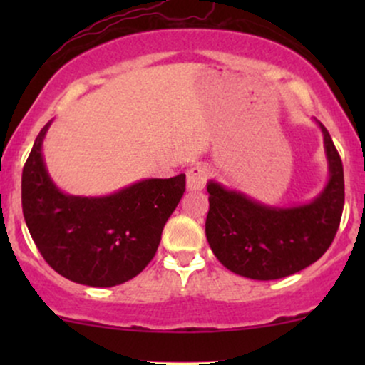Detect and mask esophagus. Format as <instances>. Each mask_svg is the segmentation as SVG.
<instances>
[{
	"mask_svg": "<svg viewBox=\"0 0 365 365\" xmlns=\"http://www.w3.org/2000/svg\"><path fill=\"white\" fill-rule=\"evenodd\" d=\"M209 170L204 165H194L187 170V190L199 192L206 185Z\"/></svg>",
	"mask_w": 365,
	"mask_h": 365,
	"instance_id": "esophagus-1",
	"label": "esophagus"
}]
</instances>
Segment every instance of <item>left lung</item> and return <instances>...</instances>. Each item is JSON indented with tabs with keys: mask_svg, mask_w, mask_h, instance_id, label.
I'll use <instances>...</instances> for the list:
<instances>
[{
	"mask_svg": "<svg viewBox=\"0 0 365 365\" xmlns=\"http://www.w3.org/2000/svg\"><path fill=\"white\" fill-rule=\"evenodd\" d=\"M316 120V118H314ZM328 182L305 204L271 206L209 180L206 237L226 269L250 279H279L305 269L328 250L340 226L345 182L340 154L321 121Z\"/></svg>",
	"mask_w": 365,
	"mask_h": 365,
	"instance_id": "obj_1",
	"label": "left lung"
}]
</instances>
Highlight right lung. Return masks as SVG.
<instances>
[{
	"label": "right lung",
	"mask_w": 365,
	"mask_h": 365,
	"mask_svg": "<svg viewBox=\"0 0 365 365\" xmlns=\"http://www.w3.org/2000/svg\"><path fill=\"white\" fill-rule=\"evenodd\" d=\"M34 142L22 173V209L46 262L87 287H116L137 276L156 254L166 221L185 192V175L145 178L108 195H70L46 168L43 142Z\"/></svg>",
	"instance_id": "right-lung-1"
}]
</instances>
